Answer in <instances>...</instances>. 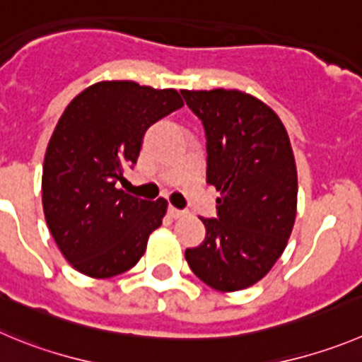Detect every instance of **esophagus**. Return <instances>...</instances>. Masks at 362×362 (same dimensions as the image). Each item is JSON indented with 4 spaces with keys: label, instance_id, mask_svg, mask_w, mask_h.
<instances>
[{
    "label": "esophagus",
    "instance_id": "obj_1",
    "mask_svg": "<svg viewBox=\"0 0 362 362\" xmlns=\"http://www.w3.org/2000/svg\"><path fill=\"white\" fill-rule=\"evenodd\" d=\"M170 214H171V218H182V216L185 214V211H180V209L170 205Z\"/></svg>",
    "mask_w": 362,
    "mask_h": 362
}]
</instances>
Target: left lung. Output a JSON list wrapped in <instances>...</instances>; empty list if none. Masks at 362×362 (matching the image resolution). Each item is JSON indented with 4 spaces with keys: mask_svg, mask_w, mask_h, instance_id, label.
<instances>
[{
    "mask_svg": "<svg viewBox=\"0 0 362 362\" xmlns=\"http://www.w3.org/2000/svg\"><path fill=\"white\" fill-rule=\"evenodd\" d=\"M207 139V182L221 197L202 218L205 239L185 250L192 273L228 293L253 286L288 245L296 218V165L282 121L241 90H180Z\"/></svg>",
    "mask_w": 362,
    "mask_h": 362,
    "instance_id": "8db88e82",
    "label": "left lung"
}]
</instances>
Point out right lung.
<instances>
[{
    "mask_svg": "<svg viewBox=\"0 0 362 362\" xmlns=\"http://www.w3.org/2000/svg\"><path fill=\"white\" fill-rule=\"evenodd\" d=\"M180 107L175 89L128 80L94 83L67 105L44 157L42 209L76 272L109 279L143 257L168 202L132 197L117 182L137 162L144 132Z\"/></svg>",
    "mask_w": 362,
    "mask_h": 362,
    "instance_id": "1",
    "label": "right lung"
}]
</instances>
